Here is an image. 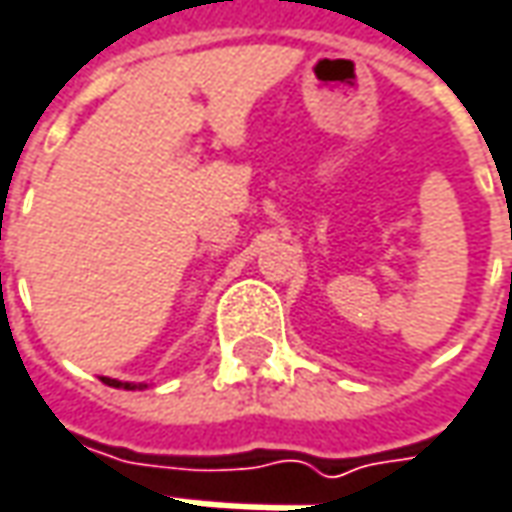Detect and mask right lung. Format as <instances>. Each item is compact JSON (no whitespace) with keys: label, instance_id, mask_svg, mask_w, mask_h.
Instances as JSON below:
<instances>
[{"label":"right lung","instance_id":"1","mask_svg":"<svg viewBox=\"0 0 512 512\" xmlns=\"http://www.w3.org/2000/svg\"><path fill=\"white\" fill-rule=\"evenodd\" d=\"M105 384H110V387H125V390H136V384H130V382H116V379H105Z\"/></svg>","mask_w":512,"mask_h":512}]
</instances>
